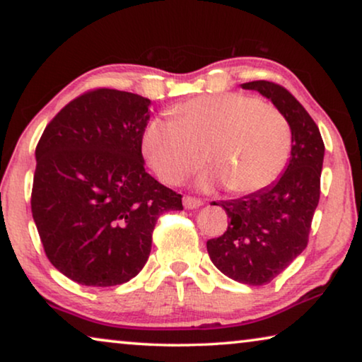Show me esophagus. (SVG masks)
Wrapping results in <instances>:
<instances>
[{"label":"esophagus","instance_id":"1","mask_svg":"<svg viewBox=\"0 0 362 362\" xmlns=\"http://www.w3.org/2000/svg\"><path fill=\"white\" fill-rule=\"evenodd\" d=\"M203 204V202L199 198L195 197H183V206L188 208V209H195L199 208Z\"/></svg>","mask_w":362,"mask_h":362}]
</instances>
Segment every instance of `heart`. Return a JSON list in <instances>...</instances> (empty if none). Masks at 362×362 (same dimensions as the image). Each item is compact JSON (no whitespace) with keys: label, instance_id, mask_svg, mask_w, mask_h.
Instances as JSON below:
<instances>
[{"label":"heart","instance_id":"obj_1","mask_svg":"<svg viewBox=\"0 0 362 362\" xmlns=\"http://www.w3.org/2000/svg\"><path fill=\"white\" fill-rule=\"evenodd\" d=\"M151 118L143 154L165 183H179L206 160L233 193H253L278 179L289 158L293 129L272 104L242 93L203 94Z\"/></svg>","mask_w":362,"mask_h":362}]
</instances>
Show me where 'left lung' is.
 I'll use <instances>...</instances> for the list:
<instances>
[{
    "label": "left lung",
    "mask_w": 362,
    "mask_h": 362,
    "mask_svg": "<svg viewBox=\"0 0 362 362\" xmlns=\"http://www.w3.org/2000/svg\"><path fill=\"white\" fill-rule=\"evenodd\" d=\"M242 88L268 97L288 118L293 129L291 159L272 187L221 202L230 223L223 235L206 242V249L214 267L226 276L262 286L283 273L307 247L320 199L325 144L317 123L283 86L260 79Z\"/></svg>",
    "instance_id": "8db88e82"
}]
</instances>
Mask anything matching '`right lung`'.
Wrapping results in <instances>:
<instances>
[{
	"label": "right lung",
	"instance_id": "add662e5",
	"mask_svg": "<svg viewBox=\"0 0 362 362\" xmlns=\"http://www.w3.org/2000/svg\"><path fill=\"white\" fill-rule=\"evenodd\" d=\"M151 100L99 88L73 99L35 149L30 208L43 250L64 276L117 286L148 262L159 216L182 195L144 169L141 139Z\"/></svg>",
	"mask_w": 362,
	"mask_h": 362
}]
</instances>
